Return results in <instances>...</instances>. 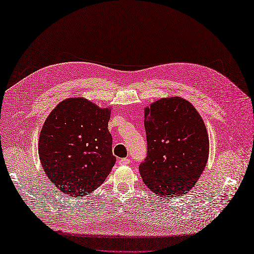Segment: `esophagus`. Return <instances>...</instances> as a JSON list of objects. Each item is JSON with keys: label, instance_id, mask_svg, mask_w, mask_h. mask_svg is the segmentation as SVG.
Wrapping results in <instances>:
<instances>
[{"label": "esophagus", "instance_id": "esophagus-1", "mask_svg": "<svg viewBox=\"0 0 254 254\" xmlns=\"http://www.w3.org/2000/svg\"><path fill=\"white\" fill-rule=\"evenodd\" d=\"M129 163H130V160H129L128 158L121 159V160L119 161V164H121V165H127V164H129Z\"/></svg>", "mask_w": 254, "mask_h": 254}]
</instances>
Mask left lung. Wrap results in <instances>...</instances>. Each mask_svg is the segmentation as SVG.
I'll list each match as a JSON object with an SVG mask.
<instances>
[{
	"label": "left lung",
	"instance_id": "obj_1",
	"mask_svg": "<svg viewBox=\"0 0 254 254\" xmlns=\"http://www.w3.org/2000/svg\"><path fill=\"white\" fill-rule=\"evenodd\" d=\"M147 156L139 171L158 196L186 194L195 186L209 158L204 123L187 99L161 98L145 108Z\"/></svg>",
	"mask_w": 254,
	"mask_h": 254
}]
</instances>
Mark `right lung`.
<instances>
[{
  "instance_id": "1",
  "label": "right lung",
  "mask_w": 254,
  "mask_h": 254,
  "mask_svg": "<svg viewBox=\"0 0 254 254\" xmlns=\"http://www.w3.org/2000/svg\"><path fill=\"white\" fill-rule=\"evenodd\" d=\"M110 108L82 97L59 103L42 126L38 152L48 178L71 197L86 196L105 181L117 161L108 130Z\"/></svg>"
}]
</instances>
